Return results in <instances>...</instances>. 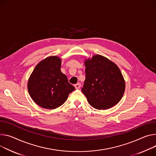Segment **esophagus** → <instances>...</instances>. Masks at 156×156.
I'll return each mask as SVG.
<instances>
[{"label": "esophagus", "instance_id": "obj_1", "mask_svg": "<svg viewBox=\"0 0 156 156\" xmlns=\"http://www.w3.org/2000/svg\"><path fill=\"white\" fill-rule=\"evenodd\" d=\"M75 88L76 89V90H78V89H80V88L81 87V84L80 83H76V84H75Z\"/></svg>", "mask_w": 156, "mask_h": 156}]
</instances>
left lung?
<instances>
[{
  "label": "left lung",
  "instance_id": "left-lung-1",
  "mask_svg": "<svg viewBox=\"0 0 156 156\" xmlns=\"http://www.w3.org/2000/svg\"><path fill=\"white\" fill-rule=\"evenodd\" d=\"M86 78L82 92L88 103L97 109H107L117 105L125 91V81L119 67L100 55L85 59Z\"/></svg>",
  "mask_w": 156,
  "mask_h": 156
}]
</instances>
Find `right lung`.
<instances>
[{"label":"right lung","mask_w":156,"mask_h":156,"mask_svg":"<svg viewBox=\"0 0 156 156\" xmlns=\"http://www.w3.org/2000/svg\"><path fill=\"white\" fill-rule=\"evenodd\" d=\"M61 65L58 56H48L36 65L29 78L28 91L33 101L41 108H58L75 90L61 72Z\"/></svg>","instance_id":"right-lung-1"}]
</instances>
